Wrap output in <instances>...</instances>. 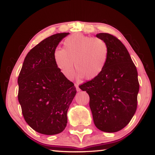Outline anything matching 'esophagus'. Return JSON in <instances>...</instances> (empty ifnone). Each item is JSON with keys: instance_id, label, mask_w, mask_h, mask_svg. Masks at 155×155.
<instances>
[{"instance_id": "34e87169", "label": "esophagus", "mask_w": 155, "mask_h": 155, "mask_svg": "<svg viewBox=\"0 0 155 155\" xmlns=\"http://www.w3.org/2000/svg\"><path fill=\"white\" fill-rule=\"evenodd\" d=\"M75 87H76V88H77V91H81L80 88H79V87H78V84H75Z\"/></svg>"}]
</instances>
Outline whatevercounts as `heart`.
Returning a JSON list of instances; mask_svg holds the SVG:
<instances>
[{
	"instance_id": "1",
	"label": "heart",
	"mask_w": 155,
	"mask_h": 155,
	"mask_svg": "<svg viewBox=\"0 0 155 155\" xmlns=\"http://www.w3.org/2000/svg\"><path fill=\"white\" fill-rule=\"evenodd\" d=\"M64 47L53 54L60 71L71 78L74 74V64L78 77L87 80L98 77L104 70L109 57V47L104 40L75 34L64 40Z\"/></svg>"
}]
</instances>
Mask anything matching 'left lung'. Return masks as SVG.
<instances>
[{"instance_id":"8db88e82","label":"left lung","mask_w":155,"mask_h":155,"mask_svg":"<svg viewBox=\"0 0 155 155\" xmlns=\"http://www.w3.org/2000/svg\"><path fill=\"white\" fill-rule=\"evenodd\" d=\"M96 36L109 47L107 64L98 77L79 87L89 94L97 128L104 132H116L127 125L137 110L138 72L127 49L118 39L108 33Z\"/></svg>"}]
</instances>
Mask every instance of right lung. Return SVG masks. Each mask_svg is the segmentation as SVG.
I'll list each match as a JSON object with an SVG mask.
<instances>
[{"label": "right lung", "mask_w": 155, "mask_h": 155, "mask_svg": "<svg viewBox=\"0 0 155 155\" xmlns=\"http://www.w3.org/2000/svg\"><path fill=\"white\" fill-rule=\"evenodd\" d=\"M70 33L45 39L28 53L18 77V100L27 124L45 135L65 129L68 113L77 91L54 63L53 54Z\"/></svg>", "instance_id": "obj_1"}]
</instances>
